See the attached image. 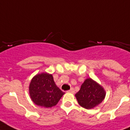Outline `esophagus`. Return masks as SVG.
<instances>
[{
	"mask_svg": "<svg viewBox=\"0 0 130 130\" xmlns=\"http://www.w3.org/2000/svg\"><path fill=\"white\" fill-rule=\"evenodd\" d=\"M67 92H71V93H74L75 92V90H74V89H73V88H71L69 90H68Z\"/></svg>",
	"mask_w": 130,
	"mask_h": 130,
	"instance_id": "esophagus-1",
	"label": "esophagus"
}]
</instances>
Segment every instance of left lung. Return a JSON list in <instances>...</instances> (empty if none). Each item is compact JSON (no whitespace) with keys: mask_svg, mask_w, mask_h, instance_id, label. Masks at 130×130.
<instances>
[{"mask_svg":"<svg viewBox=\"0 0 130 130\" xmlns=\"http://www.w3.org/2000/svg\"><path fill=\"white\" fill-rule=\"evenodd\" d=\"M105 94L103 87L91 78H88L82 84L79 92L75 94V97L81 107L91 109L104 100Z\"/></svg>","mask_w":130,"mask_h":130,"instance_id":"1","label":"left lung"}]
</instances>
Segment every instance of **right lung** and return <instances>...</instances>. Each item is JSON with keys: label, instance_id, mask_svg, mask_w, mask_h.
<instances>
[{"label": "right lung", "instance_id": "1", "mask_svg": "<svg viewBox=\"0 0 130 130\" xmlns=\"http://www.w3.org/2000/svg\"><path fill=\"white\" fill-rule=\"evenodd\" d=\"M29 90L34 103L46 108L57 105L65 94L56 86L53 75L46 73L34 76L30 82Z\"/></svg>", "mask_w": 130, "mask_h": 130}]
</instances>
